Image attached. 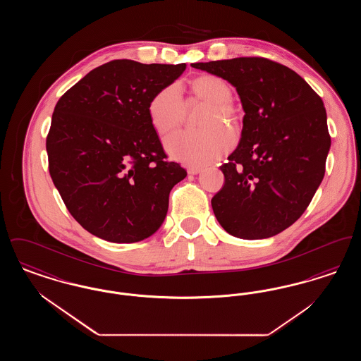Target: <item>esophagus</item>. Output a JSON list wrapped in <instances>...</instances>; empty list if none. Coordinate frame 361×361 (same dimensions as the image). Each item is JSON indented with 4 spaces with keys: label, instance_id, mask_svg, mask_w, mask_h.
I'll return each mask as SVG.
<instances>
[{
    "label": "esophagus",
    "instance_id": "34e87169",
    "mask_svg": "<svg viewBox=\"0 0 361 361\" xmlns=\"http://www.w3.org/2000/svg\"><path fill=\"white\" fill-rule=\"evenodd\" d=\"M200 172H202L200 166H189L188 168L189 174H197V173Z\"/></svg>",
    "mask_w": 361,
    "mask_h": 361
}]
</instances>
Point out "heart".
<instances>
[{
  "instance_id": "1",
  "label": "heart",
  "mask_w": 361,
  "mask_h": 361,
  "mask_svg": "<svg viewBox=\"0 0 361 361\" xmlns=\"http://www.w3.org/2000/svg\"><path fill=\"white\" fill-rule=\"evenodd\" d=\"M192 93L208 103L199 130L178 131L165 140L168 153L189 165H206L219 158L233 146V137L219 121L235 124L238 111L231 102V87L216 75H200L190 81ZM149 119L159 135H166L180 126L184 116L181 90L177 85L165 86L149 103Z\"/></svg>"
}]
</instances>
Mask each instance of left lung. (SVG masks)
<instances>
[{"instance_id": "obj_1", "label": "left lung", "mask_w": 361, "mask_h": 361, "mask_svg": "<svg viewBox=\"0 0 361 361\" xmlns=\"http://www.w3.org/2000/svg\"><path fill=\"white\" fill-rule=\"evenodd\" d=\"M237 89L245 112L238 147L221 166L211 204L224 230L262 240L295 224L322 178L330 149L322 99L293 70L243 56L190 65Z\"/></svg>"}]
</instances>
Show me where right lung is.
I'll use <instances>...</instances> for the list:
<instances>
[{
  "instance_id": "right-lung-1",
  "label": "right lung",
  "mask_w": 361,
  "mask_h": 361,
  "mask_svg": "<svg viewBox=\"0 0 361 361\" xmlns=\"http://www.w3.org/2000/svg\"><path fill=\"white\" fill-rule=\"evenodd\" d=\"M187 68L116 59L87 73L59 99L46 142L54 185L73 218L116 243L149 238L187 172L168 162L149 103Z\"/></svg>"
}]
</instances>
